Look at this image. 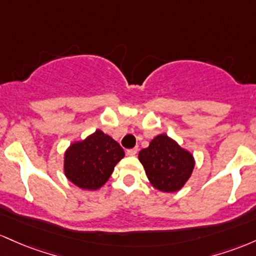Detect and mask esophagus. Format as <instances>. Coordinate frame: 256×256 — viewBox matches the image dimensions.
<instances>
[{"mask_svg":"<svg viewBox=\"0 0 256 256\" xmlns=\"http://www.w3.org/2000/svg\"><path fill=\"white\" fill-rule=\"evenodd\" d=\"M136 154H138V148H129V150H127L128 156H136Z\"/></svg>","mask_w":256,"mask_h":256,"instance_id":"obj_1","label":"esophagus"}]
</instances>
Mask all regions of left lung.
<instances>
[{
	"label": "left lung",
	"mask_w": 256,
	"mask_h": 256,
	"mask_svg": "<svg viewBox=\"0 0 256 256\" xmlns=\"http://www.w3.org/2000/svg\"><path fill=\"white\" fill-rule=\"evenodd\" d=\"M139 160L154 188L163 192H175L191 176L194 166L190 152L180 148L166 134L157 136L148 148L139 152Z\"/></svg>",
	"instance_id": "1"
}]
</instances>
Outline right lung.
<instances>
[{
    "label": "right lung",
    "instance_id": "1",
    "mask_svg": "<svg viewBox=\"0 0 256 256\" xmlns=\"http://www.w3.org/2000/svg\"><path fill=\"white\" fill-rule=\"evenodd\" d=\"M124 157L120 144L102 130L74 142L65 154V175L74 185L96 190L108 182L114 166Z\"/></svg>",
    "mask_w": 256,
    "mask_h": 256
}]
</instances>
